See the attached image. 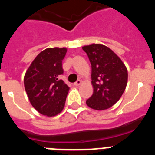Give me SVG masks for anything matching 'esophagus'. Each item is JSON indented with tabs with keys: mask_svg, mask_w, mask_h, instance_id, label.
<instances>
[{
	"mask_svg": "<svg viewBox=\"0 0 155 155\" xmlns=\"http://www.w3.org/2000/svg\"><path fill=\"white\" fill-rule=\"evenodd\" d=\"M74 84L75 86H79V85H81V80H78L76 82H75V83H74Z\"/></svg>",
	"mask_w": 155,
	"mask_h": 155,
	"instance_id": "1",
	"label": "esophagus"
}]
</instances>
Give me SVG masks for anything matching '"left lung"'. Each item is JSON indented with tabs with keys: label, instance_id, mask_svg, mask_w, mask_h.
Segmentation results:
<instances>
[{
	"label": "left lung",
	"instance_id": "1",
	"mask_svg": "<svg viewBox=\"0 0 155 155\" xmlns=\"http://www.w3.org/2000/svg\"><path fill=\"white\" fill-rule=\"evenodd\" d=\"M91 64L93 94L86 101L94 110H105L118 102L127 84V68L108 46L92 43L82 47Z\"/></svg>",
	"mask_w": 155,
	"mask_h": 155
}]
</instances>
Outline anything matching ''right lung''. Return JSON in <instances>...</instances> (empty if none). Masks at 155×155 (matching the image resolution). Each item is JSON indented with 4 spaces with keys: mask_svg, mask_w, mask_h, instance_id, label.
<instances>
[{
    "mask_svg": "<svg viewBox=\"0 0 155 155\" xmlns=\"http://www.w3.org/2000/svg\"><path fill=\"white\" fill-rule=\"evenodd\" d=\"M67 48H47L36 56L24 77L25 89L31 105L42 115L52 117L65 105L69 87L60 80Z\"/></svg>",
    "mask_w": 155,
    "mask_h": 155,
    "instance_id": "right-lung-1",
    "label": "right lung"
}]
</instances>
